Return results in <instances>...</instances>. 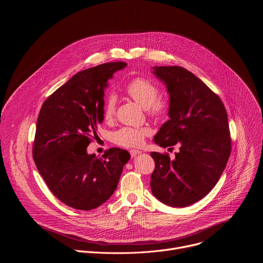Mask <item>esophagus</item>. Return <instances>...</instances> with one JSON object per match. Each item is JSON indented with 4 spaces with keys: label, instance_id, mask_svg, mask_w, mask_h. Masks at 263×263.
I'll list each match as a JSON object with an SVG mask.
<instances>
[{
    "label": "esophagus",
    "instance_id": "1",
    "mask_svg": "<svg viewBox=\"0 0 263 263\" xmlns=\"http://www.w3.org/2000/svg\"><path fill=\"white\" fill-rule=\"evenodd\" d=\"M142 152L141 151H139V149H131L130 151V155L132 156V157H135V156H137V155H139V154H141Z\"/></svg>",
    "mask_w": 263,
    "mask_h": 263
}]
</instances>
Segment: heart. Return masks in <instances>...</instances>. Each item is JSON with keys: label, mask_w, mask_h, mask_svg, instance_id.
<instances>
[{"label": "heart", "mask_w": 263, "mask_h": 263, "mask_svg": "<svg viewBox=\"0 0 263 263\" xmlns=\"http://www.w3.org/2000/svg\"><path fill=\"white\" fill-rule=\"evenodd\" d=\"M126 92L142 108L154 117H163L168 111V103L158 98V88L146 79L136 78L132 80L126 87ZM117 101L115 96H109L103 106V118L105 121H110L116 114ZM148 134L146 128H131L124 127L114 133V141L122 146L135 147L143 142L144 136Z\"/></svg>", "instance_id": "obj_1"}]
</instances>
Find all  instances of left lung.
I'll return each mask as SVG.
<instances>
[{"mask_svg": "<svg viewBox=\"0 0 263 263\" xmlns=\"http://www.w3.org/2000/svg\"><path fill=\"white\" fill-rule=\"evenodd\" d=\"M170 95L168 117L154 136L162 147L180 145L175 159L152 152L151 190L171 207L190 206L208 195L231 153L227 111L202 80L181 66H153Z\"/></svg>", "mask_w": 263, "mask_h": 263, "instance_id": "obj_1", "label": "left lung"}]
</instances>
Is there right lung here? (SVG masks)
Masks as SVG:
<instances>
[{"label":"right lung","instance_id":"1","mask_svg":"<svg viewBox=\"0 0 263 263\" xmlns=\"http://www.w3.org/2000/svg\"><path fill=\"white\" fill-rule=\"evenodd\" d=\"M127 66L109 62L77 72L43 104L36 123L33 159L50 191L65 205L91 210L117 190L130 154L112 147L101 157L87 153L104 120L108 80Z\"/></svg>","mask_w":263,"mask_h":263}]
</instances>
